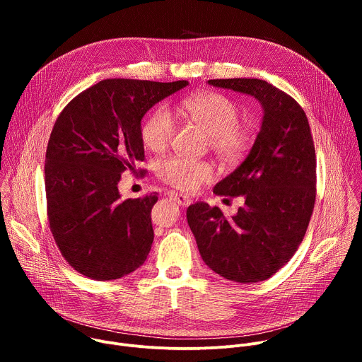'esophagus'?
Masks as SVG:
<instances>
[{
  "mask_svg": "<svg viewBox=\"0 0 362 362\" xmlns=\"http://www.w3.org/2000/svg\"><path fill=\"white\" fill-rule=\"evenodd\" d=\"M170 199H173L180 206H189L192 203V199L189 196H186V194H182V193L170 192Z\"/></svg>",
  "mask_w": 362,
  "mask_h": 362,
  "instance_id": "esophagus-1",
  "label": "esophagus"
}]
</instances>
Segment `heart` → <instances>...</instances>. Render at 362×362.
<instances>
[{"label": "heart", "mask_w": 362, "mask_h": 362, "mask_svg": "<svg viewBox=\"0 0 362 362\" xmlns=\"http://www.w3.org/2000/svg\"><path fill=\"white\" fill-rule=\"evenodd\" d=\"M179 112L209 134L211 147L225 159H238L249 144V134L239 126L240 110L229 97L218 93H202L180 101ZM176 123L168 107L154 109L141 126L143 144L151 151L165 150L173 139ZM159 176L182 190H194L211 180L208 163L185 158H169L159 163Z\"/></svg>", "instance_id": "1"}]
</instances>
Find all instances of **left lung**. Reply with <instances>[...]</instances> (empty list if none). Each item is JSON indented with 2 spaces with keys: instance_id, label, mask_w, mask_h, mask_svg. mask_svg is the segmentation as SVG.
<instances>
[{
  "instance_id": "8db88e82",
  "label": "left lung",
  "mask_w": 362,
  "mask_h": 362,
  "mask_svg": "<svg viewBox=\"0 0 362 362\" xmlns=\"http://www.w3.org/2000/svg\"><path fill=\"white\" fill-rule=\"evenodd\" d=\"M208 84L255 97L264 117L246 159L214 189L218 196L243 197L238 214L226 218L200 202L189 206L186 218L206 265L229 281L256 284L286 265L305 236L317 190L314 140L302 107L268 81Z\"/></svg>"
}]
</instances>
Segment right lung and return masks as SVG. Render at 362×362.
<instances>
[{"label":"right lung","instance_id":"right-lung-1","mask_svg":"<svg viewBox=\"0 0 362 362\" xmlns=\"http://www.w3.org/2000/svg\"><path fill=\"white\" fill-rule=\"evenodd\" d=\"M186 86V80H103L59 116L45 153L47 212L62 255L81 275L112 281L144 264L158 194L120 200L119 182L144 159L143 116Z\"/></svg>","mask_w":362,"mask_h":362}]
</instances>
